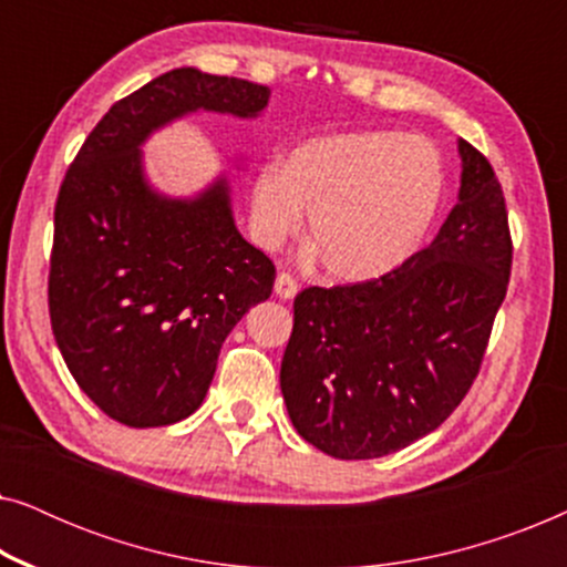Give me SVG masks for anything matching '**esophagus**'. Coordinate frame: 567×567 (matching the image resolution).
Instances as JSON below:
<instances>
[{"mask_svg":"<svg viewBox=\"0 0 567 567\" xmlns=\"http://www.w3.org/2000/svg\"><path fill=\"white\" fill-rule=\"evenodd\" d=\"M274 291H276L278 299H293V297H297V291H299L297 278H293L291 274H278L276 284H274Z\"/></svg>","mask_w":567,"mask_h":567,"instance_id":"1","label":"esophagus"}]
</instances>
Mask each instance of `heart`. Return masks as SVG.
<instances>
[{
	"mask_svg": "<svg viewBox=\"0 0 567 567\" xmlns=\"http://www.w3.org/2000/svg\"><path fill=\"white\" fill-rule=\"evenodd\" d=\"M446 188L444 157L425 136L359 131L320 136L252 181V229L281 245L307 208V237L338 281H374L417 250Z\"/></svg>",
	"mask_w": 567,
	"mask_h": 567,
	"instance_id": "obj_1",
	"label": "heart"
}]
</instances>
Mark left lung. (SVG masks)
I'll return each mask as SVG.
<instances>
[{
    "label": "left lung",
    "mask_w": 567,
    "mask_h": 567,
    "mask_svg": "<svg viewBox=\"0 0 567 567\" xmlns=\"http://www.w3.org/2000/svg\"><path fill=\"white\" fill-rule=\"evenodd\" d=\"M462 188L436 239L374 281L293 299L281 392L293 429L336 460H377L436 431L483 367L514 243L491 162L460 138Z\"/></svg>",
    "instance_id": "8db88e82"
}]
</instances>
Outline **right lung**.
<instances>
[{
  "mask_svg": "<svg viewBox=\"0 0 567 567\" xmlns=\"http://www.w3.org/2000/svg\"><path fill=\"white\" fill-rule=\"evenodd\" d=\"M270 90L183 66L107 111L69 165L53 208L49 315L80 390L107 417L159 429L196 413L224 338L274 291L276 266L243 239L227 181L162 198L138 144L185 113L258 115Z\"/></svg>",
  "mask_w": 567,
  "mask_h": 567,
  "instance_id": "add662e5",
  "label": "right lung"
}]
</instances>
